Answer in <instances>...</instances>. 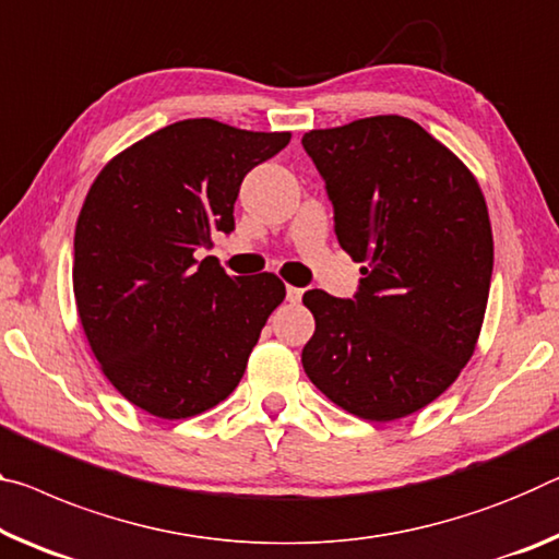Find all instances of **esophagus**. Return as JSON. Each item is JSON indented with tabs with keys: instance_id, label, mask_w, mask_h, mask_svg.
<instances>
[{
	"instance_id": "esophagus-1",
	"label": "esophagus",
	"mask_w": 559,
	"mask_h": 559,
	"mask_svg": "<svg viewBox=\"0 0 559 559\" xmlns=\"http://www.w3.org/2000/svg\"><path fill=\"white\" fill-rule=\"evenodd\" d=\"M300 298H304V288H296V286H288L286 288V300H288V304H300Z\"/></svg>"
}]
</instances>
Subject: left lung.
I'll return each instance as SVG.
<instances>
[{
  "mask_svg": "<svg viewBox=\"0 0 559 559\" xmlns=\"http://www.w3.org/2000/svg\"><path fill=\"white\" fill-rule=\"evenodd\" d=\"M325 181L343 251L366 263L353 298L306 290V376L358 418H405L471 360L492 278L483 191L405 117H370L300 141Z\"/></svg>",
  "mask_w": 559,
  "mask_h": 559,
  "instance_id": "1",
  "label": "left lung"
}]
</instances>
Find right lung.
Instances as JSON below:
<instances>
[{"label":"right lung","mask_w":559,"mask_h":559,"mask_svg":"<svg viewBox=\"0 0 559 559\" xmlns=\"http://www.w3.org/2000/svg\"><path fill=\"white\" fill-rule=\"evenodd\" d=\"M290 134L186 119L111 158L74 234V296L111 385L179 420L218 405L243 378L261 328L286 298L273 273L228 276L211 236L231 234L243 176Z\"/></svg>","instance_id":"right-lung-1"}]
</instances>
